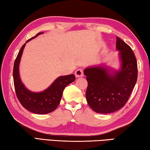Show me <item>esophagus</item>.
<instances>
[{
    "label": "esophagus",
    "mask_w": 150,
    "mask_h": 150,
    "mask_svg": "<svg viewBox=\"0 0 150 150\" xmlns=\"http://www.w3.org/2000/svg\"><path fill=\"white\" fill-rule=\"evenodd\" d=\"M75 75L77 77H81L83 76V71L82 69H78L75 72Z\"/></svg>",
    "instance_id": "1"
}]
</instances>
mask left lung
I'll use <instances>...</instances> for the list:
<instances>
[{"label": "left lung", "instance_id": "left-lung-1", "mask_svg": "<svg viewBox=\"0 0 150 150\" xmlns=\"http://www.w3.org/2000/svg\"><path fill=\"white\" fill-rule=\"evenodd\" d=\"M116 50L120 51V71L110 73L102 66L86 68L88 87L86 98L90 107L97 113L114 112L128 100L138 78V65L132 50L116 37Z\"/></svg>", "mask_w": 150, "mask_h": 150}]
</instances>
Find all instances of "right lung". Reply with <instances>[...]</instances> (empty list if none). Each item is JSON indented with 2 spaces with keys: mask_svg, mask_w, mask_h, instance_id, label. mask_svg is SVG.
I'll list each match as a JSON object with an SVG mask.
<instances>
[{
  "mask_svg": "<svg viewBox=\"0 0 150 150\" xmlns=\"http://www.w3.org/2000/svg\"><path fill=\"white\" fill-rule=\"evenodd\" d=\"M41 34L43 33H38L35 36L27 40L26 43ZM25 45L20 50L14 64L13 79L16 96L22 106L33 113L45 115L52 112L59 105L64 88L75 80V77L73 74L61 76L43 92L34 93L27 89L20 80L19 75V64Z\"/></svg>",
  "mask_w": 150,
  "mask_h": 150,
  "instance_id": "1",
  "label": "right lung"
}]
</instances>
